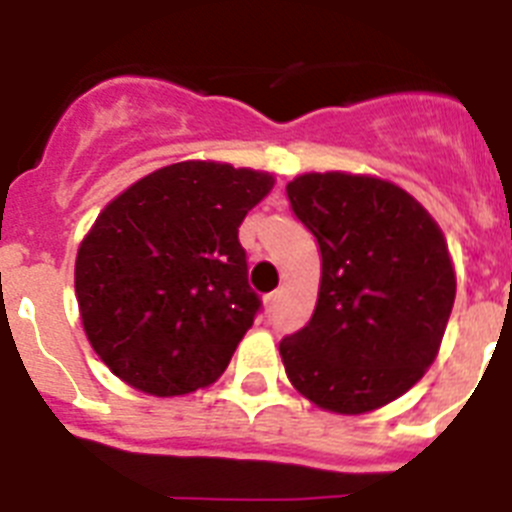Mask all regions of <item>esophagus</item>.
Masks as SVG:
<instances>
[{
  "mask_svg": "<svg viewBox=\"0 0 512 512\" xmlns=\"http://www.w3.org/2000/svg\"><path fill=\"white\" fill-rule=\"evenodd\" d=\"M278 299H281V293H278V291L268 293V296L262 299V301H265V311H268V314L275 309V306H278Z\"/></svg>",
  "mask_w": 512,
  "mask_h": 512,
  "instance_id": "1",
  "label": "esophagus"
}]
</instances>
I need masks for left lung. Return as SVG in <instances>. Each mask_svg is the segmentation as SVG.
I'll return each mask as SVG.
<instances>
[{
	"label": "left lung",
	"mask_w": 512,
	"mask_h": 512,
	"mask_svg": "<svg viewBox=\"0 0 512 512\" xmlns=\"http://www.w3.org/2000/svg\"><path fill=\"white\" fill-rule=\"evenodd\" d=\"M286 193L322 252L314 314L278 345L288 379L340 415L384 407L441 348L456 299L446 239L410 193L379 177L311 172Z\"/></svg>",
	"instance_id": "left-lung-1"
}]
</instances>
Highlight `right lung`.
Masks as SVG:
<instances>
[{
  "label": "right lung",
  "mask_w": 512,
  "mask_h": 512,
  "mask_svg": "<svg viewBox=\"0 0 512 512\" xmlns=\"http://www.w3.org/2000/svg\"><path fill=\"white\" fill-rule=\"evenodd\" d=\"M270 188L268 172L180 162L97 216L74 288L84 332L118 379L175 397L226 371L262 306L239 226Z\"/></svg>",
  "instance_id": "obj_1"
}]
</instances>
